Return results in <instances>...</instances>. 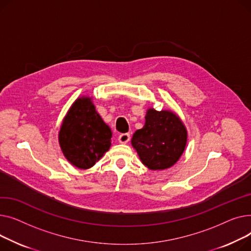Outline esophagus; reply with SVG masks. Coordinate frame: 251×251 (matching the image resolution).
I'll list each match as a JSON object with an SVG mask.
<instances>
[{
  "mask_svg": "<svg viewBox=\"0 0 251 251\" xmlns=\"http://www.w3.org/2000/svg\"><path fill=\"white\" fill-rule=\"evenodd\" d=\"M129 140H130V136L129 134H127V132H126V134H121L119 136V141L122 144H126Z\"/></svg>",
  "mask_w": 251,
  "mask_h": 251,
  "instance_id": "1",
  "label": "esophagus"
}]
</instances>
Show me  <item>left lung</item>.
Segmentation results:
<instances>
[{
    "mask_svg": "<svg viewBox=\"0 0 251 251\" xmlns=\"http://www.w3.org/2000/svg\"><path fill=\"white\" fill-rule=\"evenodd\" d=\"M186 129L178 116L168 110L149 109L146 124L131 139L143 164L152 170L174 165L184 151Z\"/></svg>",
    "mask_w": 251,
    "mask_h": 251,
    "instance_id": "8db88e82",
    "label": "left lung"
}]
</instances>
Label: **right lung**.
Masks as SVG:
<instances>
[{
  "label": "right lung",
  "mask_w": 251,
  "mask_h": 251,
  "mask_svg": "<svg viewBox=\"0 0 251 251\" xmlns=\"http://www.w3.org/2000/svg\"><path fill=\"white\" fill-rule=\"evenodd\" d=\"M111 130L96 112L89 97L79 98L65 117L58 141L71 163L81 169L92 167L111 145Z\"/></svg>",
  "instance_id": "right-lung-1"
}]
</instances>
